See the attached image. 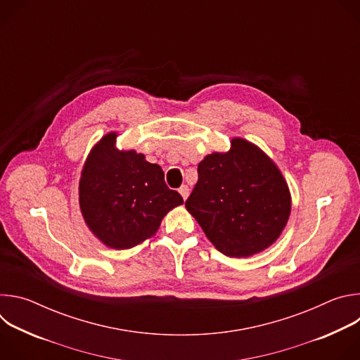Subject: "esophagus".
<instances>
[{
    "mask_svg": "<svg viewBox=\"0 0 360 360\" xmlns=\"http://www.w3.org/2000/svg\"><path fill=\"white\" fill-rule=\"evenodd\" d=\"M179 193L182 195V198H184V199H186V198L189 196V188H188L186 185H182V186L179 188Z\"/></svg>",
    "mask_w": 360,
    "mask_h": 360,
    "instance_id": "esophagus-1",
    "label": "esophagus"
}]
</instances>
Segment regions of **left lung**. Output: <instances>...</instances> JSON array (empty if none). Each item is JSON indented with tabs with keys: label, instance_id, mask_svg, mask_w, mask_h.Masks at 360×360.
<instances>
[{
	"label": "left lung",
	"instance_id": "1",
	"mask_svg": "<svg viewBox=\"0 0 360 360\" xmlns=\"http://www.w3.org/2000/svg\"><path fill=\"white\" fill-rule=\"evenodd\" d=\"M185 207L219 252L240 258L279 238L290 214V193L265 153L235 138L229 152H214L198 165Z\"/></svg>",
	"mask_w": 360,
	"mask_h": 360
}]
</instances>
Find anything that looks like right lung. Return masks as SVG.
Listing matches in <instances>:
<instances>
[{
  "label": "right lung",
  "mask_w": 360,
  "mask_h": 360,
  "mask_svg": "<svg viewBox=\"0 0 360 360\" xmlns=\"http://www.w3.org/2000/svg\"><path fill=\"white\" fill-rule=\"evenodd\" d=\"M115 138L105 135L91 150L79 181V207L98 239L128 249L155 233L184 199L167 186L160 165L135 150H117Z\"/></svg>",
  "instance_id": "1"
}]
</instances>
